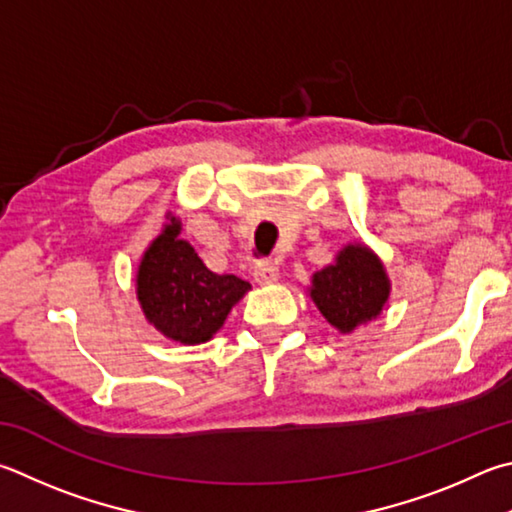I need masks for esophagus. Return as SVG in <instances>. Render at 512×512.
Returning <instances> with one entry per match:
<instances>
[{
	"mask_svg": "<svg viewBox=\"0 0 512 512\" xmlns=\"http://www.w3.org/2000/svg\"><path fill=\"white\" fill-rule=\"evenodd\" d=\"M277 275H280V268H277V262H273V259H262V262L255 264V271H253L255 282L271 284L277 280Z\"/></svg>",
	"mask_w": 512,
	"mask_h": 512,
	"instance_id": "1",
	"label": "esophagus"
}]
</instances>
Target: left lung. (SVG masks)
Here are the masks:
<instances>
[{"mask_svg":"<svg viewBox=\"0 0 512 512\" xmlns=\"http://www.w3.org/2000/svg\"><path fill=\"white\" fill-rule=\"evenodd\" d=\"M389 291L392 284L383 262L362 244L342 248L336 262L313 275L309 288L320 313L342 333L378 318Z\"/></svg>","mask_w":512,"mask_h":512,"instance_id":"left-lung-1","label":"left lung"}]
</instances>
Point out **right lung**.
Returning a JSON list of instances; mask_svg holds the SVG:
<instances>
[{"mask_svg": "<svg viewBox=\"0 0 512 512\" xmlns=\"http://www.w3.org/2000/svg\"><path fill=\"white\" fill-rule=\"evenodd\" d=\"M179 235V217L167 215L161 235L138 266L136 295L147 322L165 338L201 345L224 327L230 309L250 291V284L237 275L212 273Z\"/></svg>", "mask_w": 512, "mask_h": 512, "instance_id": "obj_1", "label": "right lung"}]
</instances>
